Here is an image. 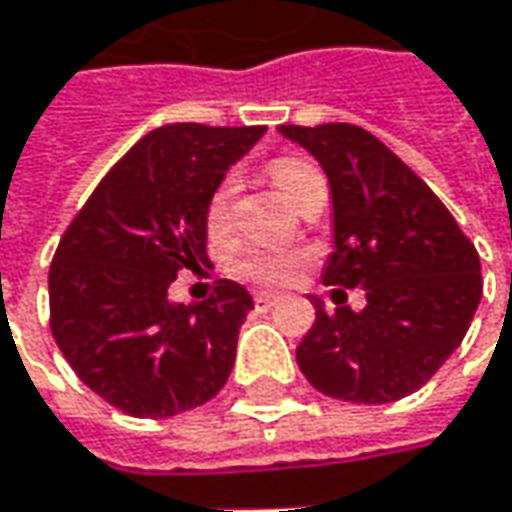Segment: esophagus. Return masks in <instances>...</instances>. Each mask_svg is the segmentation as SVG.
Returning <instances> with one entry per match:
<instances>
[{"label":"esophagus","mask_w":512,"mask_h":512,"mask_svg":"<svg viewBox=\"0 0 512 512\" xmlns=\"http://www.w3.org/2000/svg\"><path fill=\"white\" fill-rule=\"evenodd\" d=\"M280 303V297L277 294H272V291H257L255 294V309L257 311H269L274 309Z\"/></svg>","instance_id":"1"}]
</instances>
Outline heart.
Wrapping results in <instances>:
<instances>
[{"instance_id":"1","label":"heart","mask_w":512,"mask_h":512,"mask_svg":"<svg viewBox=\"0 0 512 512\" xmlns=\"http://www.w3.org/2000/svg\"><path fill=\"white\" fill-rule=\"evenodd\" d=\"M320 178V172L306 164V161H294V158H283L272 164V181L274 186L289 198L291 203L297 201V195L306 186ZM232 198H235V178H223L221 184L215 186V192L209 195L206 203V229L212 238H221L229 226V215H232ZM306 263L303 252H249L238 263V272L255 283L263 286H274L289 280L291 274L297 272Z\"/></svg>"}]
</instances>
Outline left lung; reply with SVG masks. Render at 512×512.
Here are the masks:
<instances>
[{"instance_id":"1","label":"left lung","mask_w":512,"mask_h":512,"mask_svg":"<svg viewBox=\"0 0 512 512\" xmlns=\"http://www.w3.org/2000/svg\"><path fill=\"white\" fill-rule=\"evenodd\" d=\"M277 133L323 167L334 252L326 286L365 291V309L326 314L297 345V365L326 397L385 405L419 391L465 340L482 300V263L445 203L379 138L354 124Z\"/></svg>"}]
</instances>
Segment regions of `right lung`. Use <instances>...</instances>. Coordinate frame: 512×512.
<instances>
[{"label": "right lung", "instance_id": "add662e5", "mask_svg": "<svg viewBox=\"0 0 512 512\" xmlns=\"http://www.w3.org/2000/svg\"><path fill=\"white\" fill-rule=\"evenodd\" d=\"M266 127L169 124L144 135L84 203L56 249L50 328L79 379L124 414L167 419L215 397L255 309L221 280L206 303L169 283L206 263V203Z\"/></svg>", "mask_w": 512, "mask_h": 512}]
</instances>
